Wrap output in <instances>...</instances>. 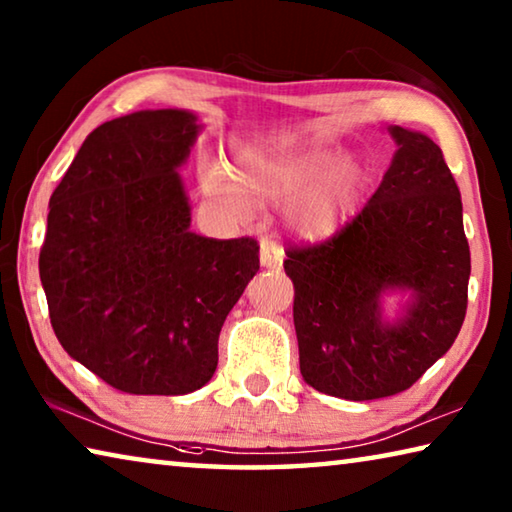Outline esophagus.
<instances>
[{"label":"esophagus","mask_w":512,"mask_h":512,"mask_svg":"<svg viewBox=\"0 0 512 512\" xmlns=\"http://www.w3.org/2000/svg\"><path fill=\"white\" fill-rule=\"evenodd\" d=\"M284 262V250L280 244H275L273 239H262L259 244V264L264 268H277Z\"/></svg>","instance_id":"obj_1"}]
</instances>
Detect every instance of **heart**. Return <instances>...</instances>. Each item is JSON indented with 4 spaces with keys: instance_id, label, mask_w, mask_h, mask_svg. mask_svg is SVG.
<instances>
[{
    "instance_id": "heart-1",
    "label": "heart",
    "mask_w": 512,
    "mask_h": 512,
    "mask_svg": "<svg viewBox=\"0 0 512 512\" xmlns=\"http://www.w3.org/2000/svg\"><path fill=\"white\" fill-rule=\"evenodd\" d=\"M203 192L235 221L253 219L257 207L287 205V223L305 241L332 239L366 187L357 162L332 149H255L235 155L228 173L210 162L201 171Z\"/></svg>"
}]
</instances>
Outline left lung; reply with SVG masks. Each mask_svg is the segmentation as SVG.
<instances>
[{
  "label": "left lung",
  "instance_id": "left-lung-1",
  "mask_svg": "<svg viewBox=\"0 0 512 512\" xmlns=\"http://www.w3.org/2000/svg\"><path fill=\"white\" fill-rule=\"evenodd\" d=\"M391 167L357 219L287 253L302 379L363 402L402 393L452 348L467 309L463 203L440 146L388 126ZM405 298L395 317L386 295Z\"/></svg>",
  "mask_w": 512,
  "mask_h": 512
}]
</instances>
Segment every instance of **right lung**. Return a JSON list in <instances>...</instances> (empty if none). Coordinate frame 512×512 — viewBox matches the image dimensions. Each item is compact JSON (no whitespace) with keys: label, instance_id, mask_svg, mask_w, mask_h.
<instances>
[{"label":"right lung","instance_id":"right-lung-1","mask_svg":"<svg viewBox=\"0 0 512 512\" xmlns=\"http://www.w3.org/2000/svg\"><path fill=\"white\" fill-rule=\"evenodd\" d=\"M203 124L180 108L106 121L49 198L40 282L69 357L117 391L187 395L212 379L219 332L259 271L255 239L189 228L178 169Z\"/></svg>","mask_w":512,"mask_h":512}]
</instances>
